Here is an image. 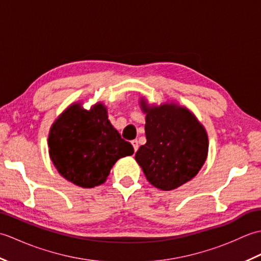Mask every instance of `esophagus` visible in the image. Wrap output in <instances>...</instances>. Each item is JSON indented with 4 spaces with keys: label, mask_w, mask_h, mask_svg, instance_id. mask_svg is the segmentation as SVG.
I'll use <instances>...</instances> for the list:
<instances>
[{
    "label": "esophagus",
    "mask_w": 261,
    "mask_h": 261,
    "mask_svg": "<svg viewBox=\"0 0 261 261\" xmlns=\"http://www.w3.org/2000/svg\"><path fill=\"white\" fill-rule=\"evenodd\" d=\"M131 145H132V147H134L135 151H137L138 148H139V143H138V140H132L131 141Z\"/></svg>",
    "instance_id": "obj_1"
}]
</instances>
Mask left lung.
Instances as JSON below:
<instances>
[{"mask_svg": "<svg viewBox=\"0 0 261 261\" xmlns=\"http://www.w3.org/2000/svg\"><path fill=\"white\" fill-rule=\"evenodd\" d=\"M141 108L147 113V142L137 151V163L154 187L175 190L195 177L206 160V131L186 108H148L143 99Z\"/></svg>", "mask_w": 261, "mask_h": 261, "instance_id": "1", "label": "left lung"}]
</instances>
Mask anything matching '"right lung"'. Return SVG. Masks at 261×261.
<instances>
[{
    "label": "right lung",
    "mask_w": 261,
    "mask_h": 261,
    "mask_svg": "<svg viewBox=\"0 0 261 261\" xmlns=\"http://www.w3.org/2000/svg\"><path fill=\"white\" fill-rule=\"evenodd\" d=\"M48 145L59 174L85 188L103 184L116 160L135 151L110 123L103 104L90 111L71 105L53 124Z\"/></svg>",
    "instance_id": "1"
}]
</instances>
